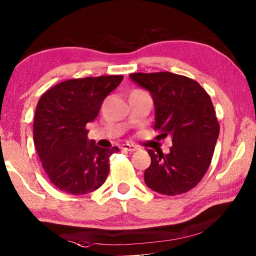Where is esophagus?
Instances as JSON below:
<instances>
[{
  "label": "esophagus",
  "instance_id": "obj_1",
  "mask_svg": "<svg viewBox=\"0 0 256 256\" xmlns=\"http://www.w3.org/2000/svg\"><path fill=\"white\" fill-rule=\"evenodd\" d=\"M122 148L125 150H128V152H134V150H138V146L133 145V144H123L122 145Z\"/></svg>",
  "mask_w": 256,
  "mask_h": 256
}]
</instances>
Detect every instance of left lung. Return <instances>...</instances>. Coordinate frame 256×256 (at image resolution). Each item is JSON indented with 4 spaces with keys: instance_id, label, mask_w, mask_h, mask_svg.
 Masks as SVG:
<instances>
[{
    "instance_id": "1",
    "label": "left lung",
    "mask_w": 256,
    "mask_h": 256,
    "mask_svg": "<svg viewBox=\"0 0 256 256\" xmlns=\"http://www.w3.org/2000/svg\"><path fill=\"white\" fill-rule=\"evenodd\" d=\"M130 78L153 97L154 130L170 136L168 154L148 150L150 166L146 186L167 196L181 195L198 184L211 164L219 123L210 95L198 82L184 75L158 72L133 73Z\"/></svg>"
}]
</instances>
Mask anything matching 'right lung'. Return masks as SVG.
Masks as SVG:
<instances>
[{
	"mask_svg": "<svg viewBox=\"0 0 256 256\" xmlns=\"http://www.w3.org/2000/svg\"><path fill=\"white\" fill-rule=\"evenodd\" d=\"M123 75L70 78L42 94L34 120V142L50 181L61 192L86 195L109 174V158L118 147L102 148L87 139V124Z\"/></svg>",
	"mask_w": 256,
	"mask_h": 256,
	"instance_id": "obj_1",
	"label": "right lung"
}]
</instances>
